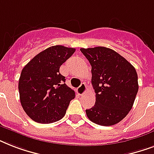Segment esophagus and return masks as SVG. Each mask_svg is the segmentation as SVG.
Segmentation results:
<instances>
[{
    "instance_id": "1",
    "label": "esophagus",
    "mask_w": 154,
    "mask_h": 154,
    "mask_svg": "<svg viewBox=\"0 0 154 154\" xmlns=\"http://www.w3.org/2000/svg\"><path fill=\"white\" fill-rule=\"evenodd\" d=\"M87 91V88H86V85L85 83H82L81 85H80L78 88H77V93L80 95H84Z\"/></svg>"
}]
</instances>
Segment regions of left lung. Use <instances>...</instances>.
<instances>
[{
  "label": "left lung",
  "instance_id": "1",
  "mask_svg": "<svg viewBox=\"0 0 154 154\" xmlns=\"http://www.w3.org/2000/svg\"><path fill=\"white\" fill-rule=\"evenodd\" d=\"M92 66V85L96 94L94 106L86 115L95 124L110 126L120 122L131 110L138 91L135 68L119 53L106 47L80 49Z\"/></svg>",
  "mask_w": 154,
  "mask_h": 154
}]
</instances>
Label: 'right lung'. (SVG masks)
<instances>
[{
  "mask_svg": "<svg viewBox=\"0 0 154 154\" xmlns=\"http://www.w3.org/2000/svg\"><path fill=\"white\" fill-rule=\"evenodd\" d=\"M74 52L73 48L51 46L23 68L18 83L20 104L34 122L49 124L65 116L75 92L66 85L59 70Z\"/></svg>",
  "mask_w": 154,
  "mask_h": 154,
  "instance_id": "right-lung-1",
  "label": "right lung"
}]
</instances>
